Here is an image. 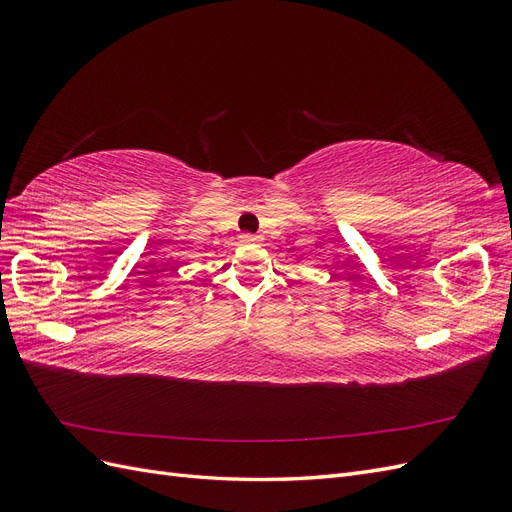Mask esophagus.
Wrapping results in <instances>:
<instances>
[{"label": "esophagus", "instance_id": "34e87169", "mask_svg": "<svg viewBox=\"0 0 512 512\" xmlns=\"http://www.w3.org/2000/svg\"><path fill=\"white\" fill-rule=\"evenodd\" d=\"M260 237L258 235H250V232H245V235H241V241L243 243H256Z\"/></svg>", "mask_w": 512, "mask_h": 512}]
</instances>
